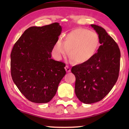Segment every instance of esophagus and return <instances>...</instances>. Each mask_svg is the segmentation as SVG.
Returning <instances> with one entry per match:
<instances>
[{"label": "esophagus", "mask_w": 129, "mask_h": 129, "mask_svg": "<svg viewBox=\"0 0 129 129\" xmlns=\"http://www.w3.org/2000/svg\"><path fill=\"white\" fill-rule=\"evenodd\" d=\"M65 71H67V72H70L71 71V68H70L68 66V65H66V66H65Z\"/></svg>", "instance_id": "1"}]
</instances>
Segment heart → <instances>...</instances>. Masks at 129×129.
<instances>
[{"instance_id":"obj_1","label":"heart","mask_w":129,"mask_h":129,"mask_svg":"<svg viewBox=\"0 0 129 129\" xmlns=\"http://www.w3.org/2000/svg\"><path fill=\"white\" fill-rule=\"evenodd\" d=\"M99 46V36L95 32L78 28L68 34L64 41L60 39L57 41L53 51L56 57L60 59L69 52L72 60L82 64L93 57Z\"/></svg>"}]
</instances>
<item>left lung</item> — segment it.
<instances>
[{"label":"left lung","instance_id":"1","mask_svg":"<svg viewBox=\"0 0 129 129\" xmlns=\"http://www.w3.org/2000/svg\"><path fill=\"white\" fill-rule=\"evenodd\" d=\"M90 25L99 35L101 45L91 59L71 69L76 77V95L86 104L101 101L112 90L118 78L121 58L117 44L105 29Z\"/></svg>","mask_w":129,"mask_h":129}]
</instances>
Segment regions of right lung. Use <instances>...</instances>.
I'll use <instances>...</instances> for the list:
<instances>
[{
    "mask_svg": "<svg viewBox=\"0 0 129 129\" xmlns=\"http://www.w3.org/2000/svg\"><path fill=\"white\" fill-rule=\"evenodd\" d=\"M62 31L58 23L26 29L11 53L12 78L20 92L35 103L53 99L66 74L63 62L51 58V52Z\"/></svg>",
    "mask_w": 129,
    "mask_h": 129,
    "instance_id": "right-lung-1",
    "label": "right lung"
}]
</instances>
